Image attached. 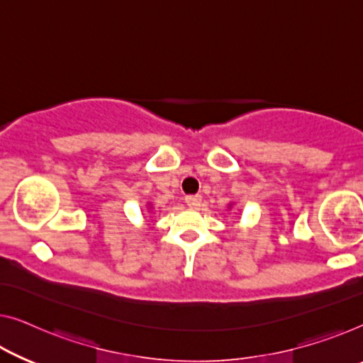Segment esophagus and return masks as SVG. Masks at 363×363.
<instances>
[{
    "label": "esophagus",
    "instance_id": "esophagus-1",
    "mask_svg": "<svg viewBox=\"0 0 363 363\" xmlns=\"http://www.w3.org/2000/svg\"><path fill=\"white\" fill-rule=\"evenodd\" d=\"M186 203L191 208H199L200 203H202V197H200V196H187L186 197Z\"/></svg>",
    "mask_w": 363,
    "mask_h": 363
}]
</instances>
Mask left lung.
<instances>
[{
  "mask_svg": "<svg viewBox=\"0 0 363 363\" xmlns=\"http://www.w3.org/2000/svg\"><path fill=\"white\" fill-rule=\"evenodd\" d=\"M231 205H233V203H230V205H228V208H231Z\"/></svg>",
  "mask_w": 363,
  "mask_h": 363,
  "instance_id": "obj_1",
  "label": "left lung"
}]
</instances>
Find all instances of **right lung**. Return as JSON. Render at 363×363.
<instances>
[{
  "instance_id": "right-lung-1",
  "label": "right lung",
  "mask_w": 363,
  "mask_h": 363,
  "mask_svg": "<svg viewBox=\"0 0 363 363\" xmlns=\"http://www.w3.org/2000/svg\"><path fill=\"white\" fill-rule=\"evenodd\" d=\"M147 208H148V212L151 213V210H153V205H151V202H148V203H147Z\"/></svg>"
}]
</instances>
